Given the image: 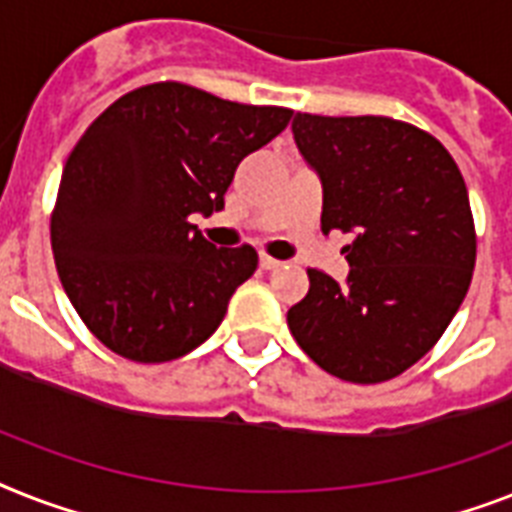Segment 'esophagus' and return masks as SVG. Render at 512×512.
Wrapping results in <instances>:
<instances>
[{"mask_svg": "<svg viewBox=\"0 0 512 512\" xmlns=\"http://www.w3.org/2000/svg\"><path fill=\"white\" fill-rule=\"evenodd\" d=\"M278 265H281V263H278L276 257H270V255H260V268H263V270H276Z\"/></svg>", "mask_w": 512, "mask_h": 512, "instance_id": "1", "label": "esophagus"}]
</instances>
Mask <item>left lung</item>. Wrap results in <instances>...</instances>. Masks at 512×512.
Masks as SVG:
<instances>
[{
  "label": "left lung",
  "mask_w": 512,
  "mask_h": 512,
  "mask_svg": "<svg viewBox=\"0 0 512 512\" xmlns=\"http://www.w3.org/2000/svg\"><path fill=\"white\" fill-rule=\"evenodd\" d=\"M294 141L321 176V228L355 234L344 284L307 268L286 323L326 373L352 384L400 376L439 342L471 286L476 228L463 173L421 128L297 112Z\"/></svg>",
  "instance_id": "obj_1"
}]
</instances>
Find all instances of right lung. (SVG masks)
Listing matches in <instances>:
<instances>
[{
    "label": "right lung",
    "instance_id": "right-lung-1",
    "mask_svg": "<svg viewBox=\"0 0 512 512\" xmlns=\"http://www.w3.org/2000/svg\"><path fill=\"white\" fill-rule=\"evenodd\" d=\"M289 120V107L160 81L86 128L62 170L52 252L62 289L107 350L168 363L215 334L257 252L218 249L189 218L223 210L239 162Z\"/></svg>",
    "mask_w": 512,
    "mask_h": 512
}]
</instances>
